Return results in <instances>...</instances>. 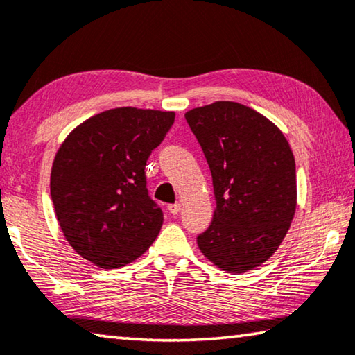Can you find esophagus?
<instances>
[{
    "label": "esophagus",
    "mask_w": 355,
    "mask_h": 355,
    "mask_svg": "<svg viewBox=\"0 0 355 355\" xmlns=\"http://www.w3.org/2000/svg\"><path fill=\"white\" fill-rule=\"evenodd\" d=\"M167 209H169L172 214H178L180 211H182V203H173V205L167 207Z\"/></svg>",
    "instance_id": "34e87169"
}]
</instances>
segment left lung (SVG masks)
Segmentation results:
<instances>
[{"instance_id":"left-lung-1","label":"left lung","mask_w":355,"mask_h":355,"mask_svg":"<svg viewBox=\"0 0 355 355\" xmlns=\"http://www.w3.org/2000/svg\"><path fill=\"white\" fill-rule=\"evenodd\" d=\"M213 177L216 209L197 244L214 266L241 274L269 260L296 213V163L263 114L214 101L184 114Z\"/></svg>"}]
</instances>
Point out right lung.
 Masks as SVG:
<instances>
[{
  "mask_svg": "<svg viewBox=\"0 0 355 355\" xmlns=\"http://www.w3.org/2000/svg\"><path fill=\"white\" fill-rule=\"evenodd\" d=\"M175 120L173 111L114 107L84 120L58 148L50 192L65 239L103 269L146 252L163 225L148 197L146 164Z\"/></svg>",
  "mask_w": 355,
  "mask_h": 355,
  "instance_id": "add662e5",
  "label": "right lung"
}]
</instances>
